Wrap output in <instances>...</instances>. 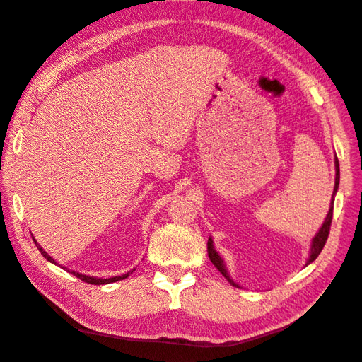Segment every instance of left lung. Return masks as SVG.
<instances>
[{
    "instance_id": "left-lung-1",
    "label": "left lung",
    "mask_w": 362,
    "mask_h": 362,
    "mask_svg": "<svg viewBox=\"0 0 362 362\" xmlns=\"http://www.w3.org/2000/svg\"><path fill=\"white\" fill-rule=\"evenodd\" d=\"M338 184H339V164H338V158L335 156V185H334V192H332V199H331V205H329V211H327L326 214V218L323 225L320 226L319 233H317L313 240H311V247H310V255H308V259H306L305 266L311 264V262L319 257V254L322 252L326 240H327V235H329V228H331V222H332V211H334V199H335V194L338 192ZM206 250H208V258H210V261L213 262V264L216 266V269L222 273V275L228 279V282L231 284V286L237 287V288H242L238 286L237 282L233 281V278L229 276L228 273V269L225 266V261L223 258L218 255V252L214 249V245H213V238L210 237L208 238V243H206Z\"/></svg>"
}]
</instances>
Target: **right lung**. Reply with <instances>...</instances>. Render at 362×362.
I'll return each mask as SVG.
<instances>
[{"label": "right lung", "mask_w": 362, "mask_h": 362, "mask_svg": "<svg viewBox=\"0 0 362 362\" xmlns=\"http://www.w3.org/2000/svg\"><path fill=\"white\" fill-rule=\"evenodd\" d=\"M33 240H35V243H36V246H37V249H39V252L40 254L45 257L49 262H52V264H56L57 266V262L54 261L45 250L42 249V246L36 242V238L33 237ZM63 270H66V272H69V273H72L74 276H76V278H80L81 281H84V282H89V284H93V286H104V284H110V282H117V281H120V279H125V278H128L131 273H133L136 269H133V270H129V272H127L125 275H120V276H113V278H108V279H103V278H96V276H89V275H83V273H78V272H74V270H69V269H66V267H62Z\"/></svg>", "instance_id": "obj_1"}]
</instances>
